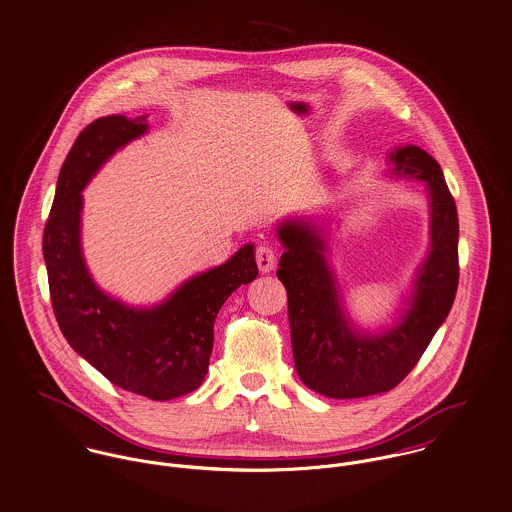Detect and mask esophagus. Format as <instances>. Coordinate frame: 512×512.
Segmentation results:
<instances>
[{
  "label": "esophagus",
  "instance_id": "obj_1",
  "mask_svg": "<svg viewBox=\"0 0 512 512\" xmlns=\"http://www.w3.org/2000/svg\"><path fill=\"white\" fill-rule=\"evenodd\" d=\"M255 261L261 273H269L277 263V249L273 245H259L255 251Z\"/></svg>",
  "mask_w": 512,
  "mask_h": 512
}]
</instances>
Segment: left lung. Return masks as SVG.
<instances>
[{
  "instance_id": "left-lung-1",
  "label": "left lung",
  "mask_w": 512,
  "mask_h": 512,
  "mask_svg": "<svg viewBox=\"0 0 512 512\" xmlns=\"http://www.w3.org/2000/svg\"><path fill=\"white\" fill-rule=\"evenodd\" d=\"M387 165L393 176L422 180L430 194V251L416 273L408 308L389 330L361 334L347 320L318 229L302 220H286L277 229L284 247L277 277L288 296L294 367L300 381L324 397H371L395 389L454 304L459 222L444 172L416 145L391 151Z\"/></svg>"
}]
</instances>
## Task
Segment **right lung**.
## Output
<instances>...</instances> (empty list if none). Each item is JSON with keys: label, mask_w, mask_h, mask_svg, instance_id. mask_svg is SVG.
<instances>
[{"label": "right lung", "mask_w": 512, "mask_h": 512, "mask_svg": "<svg viewBox=\"0 0 512 512\" xmlns=\"http://www.w3.org/2000/svg\"><path fill=\"white\" fill-rule=\"evenodd\" d=\"M145 131V115H108L82 129L58 174L43 255L58 328L70 347L115 387L171 400L202 385L216 316L235 288L257 279L259 269L249 243L153 308L127 306L96 286L80 247V192L117 149Z\"/></svg>", "instance_id": "right-lung-1"}]
</instances>
